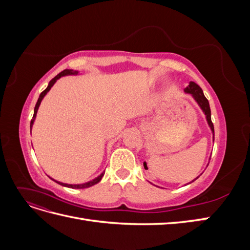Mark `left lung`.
I'll use <instances>...</instances> for the list:
<instances>
[{"instance_id":"obj_1","label":"left lung","mask_w":250,"mask_h":250,"mask_svg":"<svg viewBox=\"0 0 250 250\" xmlns=\"http://www.w3.org/2000/svg\"><path fill=\"white\" fill-rule=\"evenodd\" d=\"M185 93H186V94H190V95L193 97V99L196 101V103L198 104V106L201 108V110L203 111L204 115H206V119H207L208 125V127L210 128L211 133H213V142H214L215 132H214V125H213V123H211V119H210L209 103H208V99L206 98V96H204L201 87H200L198 84H196L195 82L190 81V83H188V85L185 88ZM200 175H201V174H200ZM200 175H199V176H200ZM199 176H198V177H199ZM198 177H196L195 179H193V180L191 181V183H193V181H195ZM191 183H188V184H191ZM188 184H187V185H188ZM187 185H186V186H187Z\"/></svg>"}]
</instances>
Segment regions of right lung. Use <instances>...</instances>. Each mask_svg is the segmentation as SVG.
<instances>
[{"label":"right lung","instance_id":"add662e5","mask_svg":"<svg viewBox=\"0 0 250 250\" xmlns=\"http://www.w3.org/2000/svg\"><path fill=\"white\" fill-rule=\"evenodd\" d=\"M71 75H73V76H77V75H80V74H79V72H78V71L66 69V70L62 71V73H59V74L57 75V76H55L54 78H53V79L49 82V84H48L47 88L44 89L43 92L40 95L39 100H37V102H36V104H35V107H34V113H33V118H32V120H31V123H30V130L32 131V127H33L34 121H35V118H36V115H37V110H39V107H40V105H41V103H42V99L44 98V96H46V95L48 94V92H49V90L51 89V87L55 84V82H56L58 79H60L62 77H64V76H71ZM104 173H105V171H103V172L100 174L99 176H97L96 178H94V179H92V180L86 181V183H83V184H76V185L64 184V183H62V181L55 180L54 178H52V177H50V176H49V177H50L52 180H54L55 183H57L58 185H60V186H63V187H66V188H89V187H92V186H94V185H96V184L99 183V181L102 179V177L104 176Z\"/></svg>","mask_w":250,"mask_h":250}]
</instances>
